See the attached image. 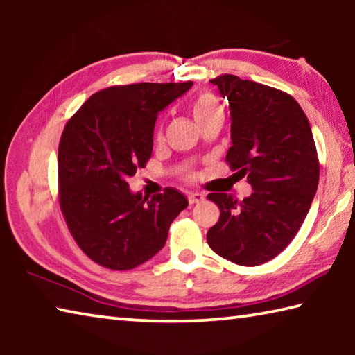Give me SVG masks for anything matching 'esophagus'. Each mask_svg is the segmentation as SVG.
Segmentation results:
<instances>
[{
  "label": "esophagus",
  "instance_id": "1",
  "mask_svg": "<svg viewBox=\"0 0 355 355\" xmlns=\"http://www.w3.org/2000/svg\"><path fill=\"white\" fill-rule=\"evenodd\" d=\"M203 199H205V196L200 194V192H192V194L188 196L189 205H196V203H200Z\"/></svg>",
  "mask_w": 355,
  "mask_h": 355
}]
</instances>
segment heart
<instances>
[{
    "instance_id": "1",
    "label": "heart",
    "mask_w": 355,
    "mask_h": 355,
    "mask_svg": "<svg viewBox=\"0 0 355 355\" xmlns=\"http://www.w3.org/2000/svg\"><path fill=\"white\" fill-rule=\"evenodd\" d=\"M189 111L192 119L196 120L200 128L207 127V125L213 122H222L224 120V110H222L219 100L209 92H202L196 95L189 105ZM184 177L192 178V173L186 172Z\"/></svg>"
}]
</instances>
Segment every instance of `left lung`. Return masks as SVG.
Masks as SVG:
<instances>
[{
  "label": "left lung",
  "mask_w": 355,
  "mask_h": 355,
  "mask_svg": "<svg viewBox=\"0 0 355 355\" xmlns=\"http://www.w3.org/2000/svg\"><path fill=\"white\" fill-rule=\"evenodd\" d=\"M228 100L232 147L225 161L248 177L254 192L243 200L211 192L220 209L207 233L216 254L241 266L279 255L296 236L320 182V161L309 119L290 94L219 75L211 80Z\"/></svg>",
  "instance_id": "8db88e82"
}]
</instances>
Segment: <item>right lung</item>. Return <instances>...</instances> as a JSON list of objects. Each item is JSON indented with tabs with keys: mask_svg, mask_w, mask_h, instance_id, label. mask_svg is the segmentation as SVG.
Here are the masks:
<instances>
[{
	"mask_svg": "<svg viewBox=\"0 0 355 355\" xmlns=\"http://www.w3.org/2000/svg\"><path fill=\"white\" fill-rule=\"evenodd\" d=\"M192 86L137 83L95 92L65 123L58 148L59 207L92 261L128 271L164 248L172 220L188 207L177 189L152 199L131 194L127 178L146 167L159 111Z\"/></svg>",
	"mask_w": 355,
	"mask_h": 355,
	"instance_id": "obj_1",
	"label": "right lung"
}]
</instances>
